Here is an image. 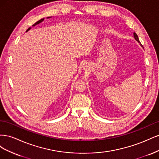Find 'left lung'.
Listing matches in <instances>:
<instances>
[{"label":"left lung","mask_w":159,"mask_h":159,"mask_svg":"<svg viewBox=\"0 0 159 159\" xmlns=\"http://www.w3.org/2000/svg\"><path fill=\"white\" fill-rule=\"evenodd\" d=\"M133 36H134V40H135L136 41H137L139 44H141V43H140V42H139V38H138V36H137V34L135 33V32H134L133 33Z\"/></svg>","instance_id":"left-lung-1"}]
</instances>
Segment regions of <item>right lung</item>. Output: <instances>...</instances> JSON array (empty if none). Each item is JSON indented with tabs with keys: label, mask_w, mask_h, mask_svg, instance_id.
Wrapping results in <instances>:
<instances>
[{
	"label": "right lung",
	"mask_w": 159,
	"mask_h": 159,
	"mask_svg": "<svg viewBox=\"0 0 159 159\" xmlns=\"http://www.w3.org/2000/svg\"><path fill=\"white\" fill-rule=\"evenodd\" d=\"M51 18V17H47V18ZM44 20V18H42V19H40V20H38V21H37L35 24H34V25H32V26H35L36 25H38V24H40V22H42L43 20ZM31 29V28L30 27L29 28H28V29H27V30L26 31V32H28V30H30Z\"/></svg>",
	"instance_id": "obj_1"
}]
</instances>
